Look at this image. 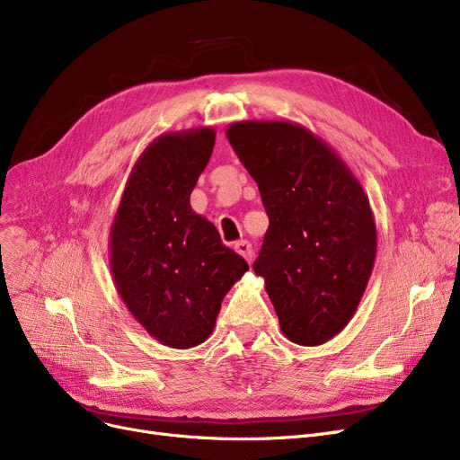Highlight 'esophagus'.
Masks as SVG:
<instances>
[{
    "instance_id": "34e87169",
    "label": "esophagus",
    "mask_w": 460,
    "mask_h": 460,
    "mask_svg": "<svg viewBox=\"0 0 460 460\" xmlns=\"http://www.w3.org/2000/svg\"><path fill=\"white\" fill-rule=\"evenodd\" d=\"M234 250H236V253L243 255L248 262L253 261V248H252V244L248 243V240H240V243L234 244Z\"/></svg>"
}]
</instances>
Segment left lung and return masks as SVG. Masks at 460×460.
<instances>
[{"mask_svg": "<svg viewBox=\"0 0 460 460\" xmlns=\"http://www.w3.org/2000/svg\"><path fill=\"white\" fill-rule=\"evenodd\" d=\"M226 134L270 220L253 270L281 332L296 345H323L350 323L373 272L376 226L366 191L302 125L240 120Z\"/></svg>", "mask_w": 460, "mask_h": 460, "instance_id": "1", "label": "left lung"}]
</instances>
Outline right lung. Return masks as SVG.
Instances as JSON below:
<instances>
[{"label": "right lung", "instance_id": "right-lung-1", "mask_svg": "<svg viewBox=\"0 0 460 460\" xmlns=\"http://www.w3.org/2000/svg\"><path fill=\"white\" fill-rule=\"evenodd\" d=\"M214 139L212 127L153 139L132 167L110 229L119 296L156 341L172 349L208 340L224 296L250 269L190 207Z\"/></svg>", "mask_w": 460, "mask_h": 460}]
</instances>
